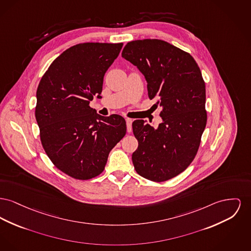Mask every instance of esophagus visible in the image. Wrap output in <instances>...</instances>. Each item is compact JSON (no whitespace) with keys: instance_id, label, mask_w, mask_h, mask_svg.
<instances>
[{"instance_id":"34e87169","label":"esophagus","mask_w":251,"mask_h":251,"mask_svg":"<svg viewBox=\"0 0 251 251\" xmlns=\"http://www.w3.org/2000/svg\"><path fill=\"white\" fill-rule=\"evenodd\" d=\"M132 119L131 118H126V124H127V131L128 133L132 132Z\"/></svg>"}]
</instances>
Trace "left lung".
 I'll return each mask as SVG.
<instances>
[{
    "label": "left lung",
    "instance_id": "8db88e82",
    "mask_svg": "<svg viewBox=\"0 0 251 251\" xmlns=\"http://www.w3.org/2000/svg\"><path fill=\"white\" fill-rule=\"evenodd\" d=\"M122 58L145 75L148 96L162 107L157 128L133 122L138 147L132 155L136 173L163 182L180 175L193 161L206 128V86L192 55L156 39L132 41Z\"/></svg>",
    "mask_w": 251,
    "mask_h": 251
}]
</instances>
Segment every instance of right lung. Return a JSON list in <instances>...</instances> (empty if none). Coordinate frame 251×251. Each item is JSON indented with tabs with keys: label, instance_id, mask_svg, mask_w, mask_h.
<instances>
[{
	"label": "right lung",
	"instance_id": "right-lung-1",
	"mask_svg": "<svg viewBox=\"0 0 251 251\" xmlns=\"http://www.w3.org/2000/svg\"><path fill=\"white\" fill-rule=\"evenodd\" d=\"M123 44L74 45L55 59L37 89L35 117L42 145L67 176L88 180L103 172L111 150L126 134L121 116L102 117L89 106L100 98L104 75Z\"/></svg>",
	"mask_w": 251,
	"mask_h": 251
}]
</instances>
